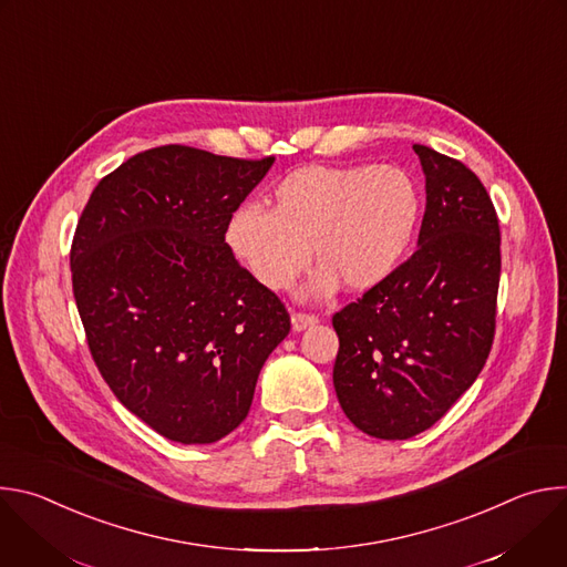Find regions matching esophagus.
I'll return each mask as SVG.
<instances>
[{
    "label": "esophagus",
    "mask_w": 567,
    "mask_h": 567,
    "mask_svg": "<svg viewBox=\"0 0 567 567\" xmlns=\"http://www.w3.org/2000/svg\"><path fill=\"white\" fill-rule=\"evenodd\" d=\"M291 322H293V330H296V332H302V330H307V328L316 326V322H318V316H316V313L296 311V313H293V318H291Z\"/></svg>",
    "instance_id": "esophagus-1"
}]
</instances>
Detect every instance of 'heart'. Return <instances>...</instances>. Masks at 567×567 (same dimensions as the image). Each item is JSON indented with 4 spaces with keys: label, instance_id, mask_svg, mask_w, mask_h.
Returning a JSON list of instances; mask_svg holds the SVG:
<instances>
[{
    "label": "heart",
    "instance_id": "heart-1",
    "mask_svg": "<svg viewBox=\"0 0 567 567\" xmlns=\"http://www.w3.org/2000/svg\"><path fill=\"white\" fill-rule=\"evenodd\" d=\"M420 213V188L399 166H305L276 184L269 210L239 206L226 241L271 291L296 282L311 249L322 265L313 296H330L341 282L350 291H370L406 258Z\"/></svg>",
    "mask_w": 567,
    "mask_h": 567
}]
</instances>
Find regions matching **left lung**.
I'll use <instances>...</instances> for the list:
<instances>
[{"label":"left lung","mask_w":567,"mask_h":567,"mask_svg":"<svg viewBox=\"0 0 567 567\" xmlns=\"http://www.w3.org/2000/svg\"><path fill=\"white\" fill-rule=\"evenodd\" d=\"M426 175L417 251L334 313V390L348 420L409 440L446 415L487 363L496 334L501 226L462 161L413 145Z\"/></svg>","instance_id":"8db88e82"}]
</instances>
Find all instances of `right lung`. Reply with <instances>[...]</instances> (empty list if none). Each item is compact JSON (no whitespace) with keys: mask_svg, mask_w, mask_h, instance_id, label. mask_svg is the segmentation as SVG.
<instances>
[{"mask_svg":"<svg viewBox=\"0 0 567 567\" xmlns=\"http://www.w3.org/2000/svg\"><path fill=\"white\" fill-rule=\"evenodd\" d=\"M274 161L152 147L103 177L78 219L71 282L92 359L123 406L173 442L210 444L245 422L291 330L224 239Z\"/></svg>","mask_w":567,"mask_h":567,"instance_id":"right-lung-1","label":"right lung"}]
</instances>
